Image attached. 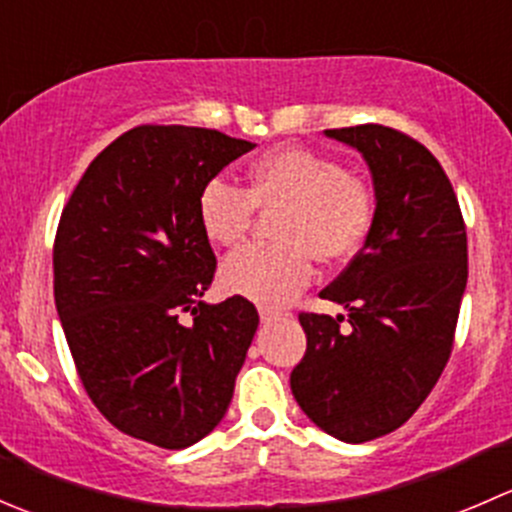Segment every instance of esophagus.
Here are the masks:
<instances>
[{
    "label": "esophagus",
    "mask_w": 512,
    "mask_h": 512,
    "mask_svg": "<svg viewBox=\"0 0 512 512\" xmlns=\"http://www.w3.org/2000/svg\"><path fill=\"white\" fill-rule=\"evenodd\" d=\"M260 319L265 324H270V322H275V319H280V312L272 307H260Z\"/></svg>",
    "instance_id": "34e87169"
}]
</instances>
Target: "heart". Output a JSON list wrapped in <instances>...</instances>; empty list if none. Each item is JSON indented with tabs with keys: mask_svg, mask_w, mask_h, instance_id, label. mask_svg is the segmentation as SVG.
I'll return each mask as SVG.
<instances>
[{
	"mask_svg": "<svg viewBox=\"0 0 512 512\" xmlns=\"http://www.w3.org/2000/svg\"><path fill=\"white\" fill-rule=\"evenodd\" d=\"M277 240L250 242L223 262L227 292L257 304H285L314 275L319 262H344L369 240L376 220V195L337 158L302 146L262 153L247 168V188L210 178L198 198L203 232L215 245H235L257 208L274 210Z\"/></svg>",
	"mask_w": 512,
	"mask_h": 512,
	"instance_id": "obj_1",
	"label": "heart"
}]
</instances>
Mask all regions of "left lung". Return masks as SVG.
<instances>
[{
    "label": "left lung",
    "instance_id": "left-lung-1",
    "mask_svg": "<svg viewBox=\"0 0 512 512\" xmlns=\"http://www.w3.org/2000/svg\"><path fill=\"white\" fill-rule=\"evenodd\" d=\"M369 163L376 220L347 270L319 292L344 317L302 312L307 354L289 386L329 436L364 443L404 426L446 369L468 280V240L453 185L416 138L364 123L329 128Z\"/></svg>",
    "mask_w": 512,
    "mask_h": 512
}]
</instances>
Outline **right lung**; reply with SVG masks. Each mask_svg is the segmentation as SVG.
<instances>
[{
	"instance_id": "1",
	"label": "right lung",
	"mask_w": 512,
	"mask_h": 512,
	"mask_svg": "<svg viewBox=\"0 0 512 512\" xmlns=\"http://www.w3.org/2000/svg\"><path fill=\"white\" fill-rule=\"evenodd\" d=\"M252 148L213 128L136 126L91 160L64 205L56 312L86 394L126 436L178 451L230 406L260 317L240 294L200 302L218 260L198 198Z\"/></svg>"
}]
</instances>
